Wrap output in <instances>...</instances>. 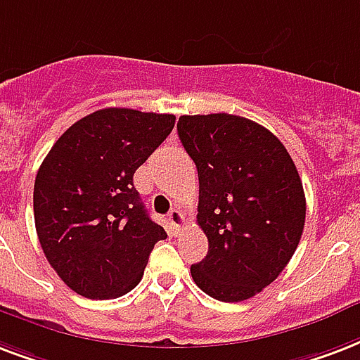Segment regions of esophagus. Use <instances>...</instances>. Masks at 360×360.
<instances>
[{
  "label": "esophagus",
  "mask_w": 360,
  "mask_h": 360,
  "mask_svg": "<svg viewBox=\"0 0 360 360\" xmlns=\"http://www.w3.org/2000/svg\"><path fill=\"white\" fill-rule=\"evenodd\" d=\"M168 221L169 224H172V229H174L175 232H179V230L183 229V224H185V217H183V213H181L179 210H172L168 213Z\"/></svg>",
  "instance_id": "34e87169"
}]
</instances>
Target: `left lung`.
<instances>
[{
    "instance_id": "left-lung-1",
    "label": "left lung",
    "mask_w": 360,
    "mask_h": 360,
    "mask_svg": "<svg viewBox=\"0 0 360 360\" xmlns=\"http://www.w3.org/2000/svg\"><path fill=\"white\" fill-rule=\"evenodd\" d=\"M177 134L198 169V226L210 241L192 279L215 300H247L278 278L300 243L298 169L278 137L243 117L183 115Z\"/></svg>"
}]
</instances>
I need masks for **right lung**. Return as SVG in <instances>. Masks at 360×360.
<instances>
[{"mask_svg":"<svg viewBox=\"0 0 360 360\" xmlns=\"http://www.w3.org/2000/svg\"><path fill=\"white\" fill-rule=\"evenodd\" d=\"M174 115L107 107L58 137L34 185L35 230L71 290L107 300L130 292L166 238L134 186L136 169L174 130Z\"/></svg>","mask_w":360,"mask_h":360,"instance_id":"right-lung-1","label":"right lung"}]
</instances>
